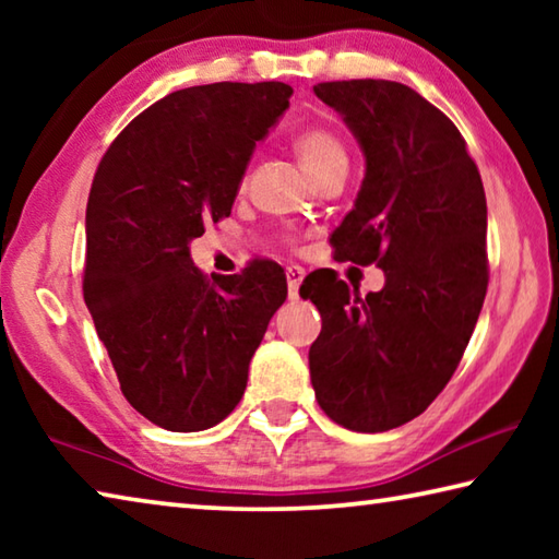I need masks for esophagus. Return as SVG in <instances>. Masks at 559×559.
<instances>
[{
    "label": "esophagus",
    "mask_w": 559,
    "mask_h": 559,
    "mask_svg": "<svg viewBox=\"0 0 559 559\" xmlns=\"http://www.w3.org/2000/svg\"><path fill=\"white\" fill-rule=\"evenodd\" d=\"M302 278H306V271H302L300 266H288L286 269V281H288L290 298H298V288H300Z\"/></svg>",
    "instance_id": "esophagus-1"
}]
</instances>
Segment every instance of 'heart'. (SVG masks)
Returning a JSON list of instances; mask_svg holds the SVG:
<instances>
[{
    "mask_svg": "<svg viewBox=\"0 0 559 559\" xmlns=\"http://www.w3.org/2000/svg\"><path fill=\"white\" fill-rule=\"evenodd\" d=\"M296 153L310 177L323 173L328 165L345 159V147L325 128H306L296 135Z\"/></svg>",
    "mask_w": 559,
    "mask_h": 559,
    "instance_id": "b5f03b06",
    "label": "heart"
}]
</instances>
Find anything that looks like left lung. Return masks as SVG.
I'll list each match as a JSON object with an SVG mask.
<instances>
[{"instance_id": "obj_1", "label": "left lung", "mask_w": 559, "mask_h": 559, "mask_svg": "<svg viewBox=\"0 0 559 559\" xmlns=\"http://www.w3.org/2000/svg\"><path fill=\"white\" fill-rule=\"evenodd\" d=\"M353 132L365 177L333 231L335 257L380 266L384 288H347L333 271L302 281L323 330L310 382L330 419L390 431L419 416L456 372L488 288V210L459 128L396 81L313 86Z\"/></svg>"}]
</instances>
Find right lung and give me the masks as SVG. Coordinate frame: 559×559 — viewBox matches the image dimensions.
<instances>
[{
    "instance_id": "right-lung-1",
    "label": "right lung",
    "mask_w": 559,
    "mask_h": 559,
    "mask_svg": "<svg viewBox=\"0 0 559 559\" xmlns=\"http://www.w3.org/2000/svg\"><path fill=\"white\" fill-rule=\"evenodd\" d=\"M290 96L278 81L169 93L120 132L93 177L83 298L126 400L167 431H204L234 412L288 296L278 263L210 278L189 243L231 214Z\"/></svg>"
}]
</instances>
